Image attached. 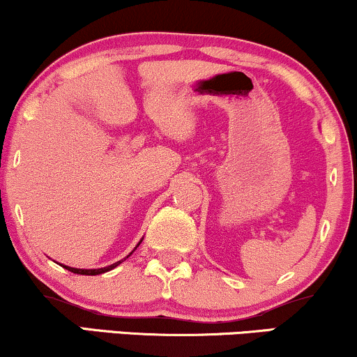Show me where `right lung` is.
Here are the masks:
<instances>
[{
    "mask_svg": "<svg viewBox=\"0 0 357 357\" xmlns=\"http://www.w3.org/2000/svg\"><path fill=\"white\" fill-rule=\"evenodd\" d=\"M142 241H143V238H142ZM142 241H139V242L137 243V247L139 245V243H142ZM137 247H135V249H133L132 252H130V254L126 255L125 259H128V257L132 255L135 250H137ZM125 259H121V260H119V261H115V264L108 265V267H103V268H74V267H67V265H62V264H61V265H62V267H64V268L69 270V272H74V273H79V275H100V273H105V272H108V270H112V268L119 267V265H120L121 261H123Z\"/></svg>",
    "mask_w": 357,
    "mask_h": 357,
    "instance_id": "right-lung-1",
    "label": "right lung"
}]
</instances>
